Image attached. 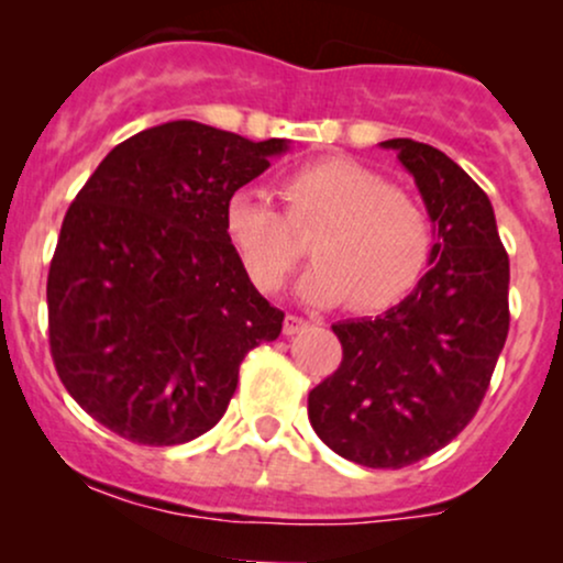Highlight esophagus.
<instances>
[{"instance_id":"obj_1","label":"esophagus","mask_w":563,"mask_h":563,"mask_svg":"<svg viewBox=\"0 0 563 563\" xmlns=\"http://www.w3.org/2000/svg\"><path fill=\"white\" fill-rule=\"evenodd\" d=\"M307 325H309V320L299 318V314H288L286 322H283V333H286V335H296V333H301Z\"/></svg>"}]
</instances>
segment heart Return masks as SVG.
I'll use <instances>...</instances> for the list:
<instances>
[{"mask_svg": "<svg viewBox=\"0 0 563 563\" xmlns=\"http://www.w3.org/2000/svg\"><path fill=\"white\" fill-rule=\"evenodd\" d=\"M286 214L262 192L235 190L224 203V235L245 275L277 290L307 256L318 264L301 280L314 303L349 301L360 312L394 307L421 277L431 251L426 211L384 174L346 158H322L280 183Z\"/></svg>", "mask_w": 563, "mask_h": 563, "instance_id": "obj_1", "label": "heart"}]
</instances>
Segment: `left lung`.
Wrapping results in <instances>:
<instances>
[{
    "mask_svg": "<svg viewBox=\"0 0 563 563\" xmlns=\"http://www.w3.org/2000/svg\"><path fill=\"white\" fill-rule=\"evenodd\" d=\"M397 153L434 222L431 269L378 318L335 322L344 357L309 391L314 434L346 461L402 468L442 450L479 410L508 335V254L487 192L437 147Z\"/></svg>",
    "mask_w": 563,
    "mask_h": 563,
    "instance_id": "8db88e82",
    "label": "left lung"
}]
</instances>
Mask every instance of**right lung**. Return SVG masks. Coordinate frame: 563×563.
I'll return each mask as SVG.
<instances>
[{
	"label": "right lung",
	"instance_id": "obj_1",
	"mask_svg": "<svg viewBox=\"0 0 563 563\" xmlns=\"http://www.w3.org/2000/svg\"><path fill=\"white\" fill-rule=\"evenodd\" d=\"M286 140L169 121L115 145L63 219L49 264L55 371L113 434L185 444L228 410L245 354L286 314L245 275L224 203Z\"/></svg>",
	"mask_w": 563,
	"mask_h": 563
}]
</instances>
